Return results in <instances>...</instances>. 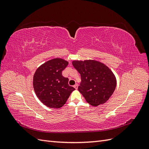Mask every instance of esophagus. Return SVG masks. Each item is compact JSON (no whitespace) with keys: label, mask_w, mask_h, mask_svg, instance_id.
I'll list each match as a JSON object with an SVG mask.
<instances>
[{"label":"esophagus","mask_w":149,"mask_h":149,"mask_svg":"<svg viewBox=\"0 0 149 149\" xmlns=\"http://www.w3.org/2000/svg\"><path fill=\"white\" fill-rule=\"evenodd\" d=\"M74 88L76 89H77L78 88V84L77 83L75 84L74 85Z\"/></svg>","instance_id":"esophagus-1"}]
</instances>
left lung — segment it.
<instances>
[{"label": "left lung", "instance_id": "8db88e82", "mask_svg": "<svg viewBox=\"0 0 149 149\" xmlns=\"http://www.w3.org/2000/svg\"><path fill=\"white\" fill-rule=\"evenodd\" d=\"M73 65L81 74L78 91L93 106L105 103L113 94L116 79L105 65L94 60L73 61Z\"/></svg>", "mask_w": 149, "mask_h": 149}]
</instances>
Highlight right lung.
Returning <instances> with one entry per match:
<instances>
[{"label":"right lung","instance_id":"add662e5","mask_svg":"<svg viewBox=\"0 0 149 149\" xmlns=\"http://www.w3.org/2000/svg\"><path fill=\"white\" fill-rule=\"evenodd\" d=\"M68 65V61L55 58L40 66L34 74L33 84L36 95L49 107H61L75 90L68 84V78L62 75Z\"/></svg>","mask_w":149,"mask_h":149}]
</instances>
